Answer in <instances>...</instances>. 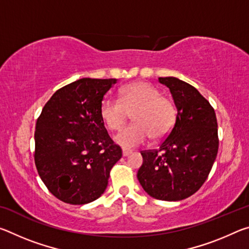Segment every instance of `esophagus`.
<instances>
[{"label":"esophagus","instance_id":"obj_1","mask_svg":"<svg viewBox=\"0 0 249 249\" xmlns=\"http://www.w3.org/2000/svg\"><path fill=\"white\" fill-rule=\"evenodd\" d=\"M130 154H132V151L130 150H127V149H123V157H127V156H129Z\"/></svg>","mask_w":249,"mask_h":249}]
</instances>
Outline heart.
I'll return each mask as SVG.
<instances>
[{
	"instance_id": "heart-1",
	"label": "heart",
	"mask_w": 249,
	"mask_h": 249,
	"mask_svg": "<svg viewBox=\"0 0 249 249\" xmlns=\"http://www.w3.org/2000/svg\"><path fill=\"white\" fill-rule=\"evenodd\" d=\"M133 113L134 123L126 126L115 136V142L124 148H134L148 140H161L171 132L176 123V107L163 98L158 89L147 82H134L121 90L120 100L105 98L100 115L105 125L119 130Z\"/></svg>"
}]
</instances>
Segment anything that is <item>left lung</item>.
I'll return each instance as SVG.
<instances>
[{
	"label": "left lung",
	"instance_id": "8db88e82",
	"mask_svg": "<svg viewBox=\"0 0 249 249\" xmlns=\"http://www.w3.org/2000/svg\"><path fill=\"white\" fill-rule=\"evenodd\" d=\"M158 81L170 90L177 108L176 123L159 150L142 151L137 179L155 199L180 201L199 190L215 161L216 115L191 84L175 77L158 78Z\"/></svg>",
	"mask_w": 249,
	"mask_h": 249
}]
</instances>
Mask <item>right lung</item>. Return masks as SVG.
Wrapping results in <instances>:
<instances>
[{
    "instance_id": "add662e5",
    "label": "right lung",
    "mask_w": 249,
    "mask_h": 249,
    "mask_svg": "<svg viewBox=\"0 0 249 249\" xmlns=\"http://www.w3.org/2000/svg\"><path fill=\"white\" fill-rule=\"evenodd\" d=\"M117 79L82 78L53 93L35 130V165L53 195L66 203L94 201L122 157L100 115L103 96Z\"/></svg>"
}]
</instances>
